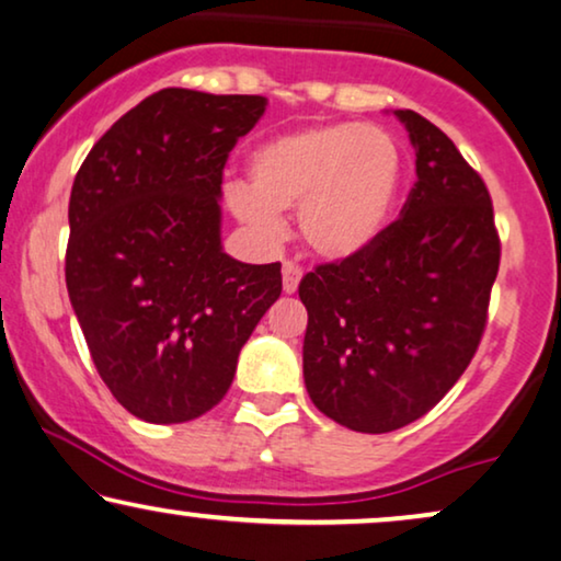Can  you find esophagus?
Instances as JSON below:
<instances>
[{
	"label": "esophagus",
	"mask_w": 561,
	"mask_h": 561,
	"mask_svg": "<svg viewBox=\"0 0 561 561\" xmlns=\"http://www.w3.org/2000/svg\"><path fill=\"white\" fill-rule=\"evenodd\" d=\"M301 278H304L301 267L296 263H283V294H296Z\"/></svg>",
	"instance_id": "34e87169"
}]
</instances>
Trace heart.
<instances>
[{
	"label": "heart",
	"instance_id": "1",
	"mask_svg": "<svg viewBox=\"0 0 561 561\" xmlns=\"http://www.w3.org/2000/svg\"><path fill=\"white\" fill-rule=\"evenodd\" d=\"M248 183H229V211L260 240L278 242V214L296 209L313 255L350 260L373 248L393 217L405 158L388 129L327 122L273 137L252 150Z\"/></svg>",
	"mask_w": 561,
	"mask_h": 561
}]
</instances>
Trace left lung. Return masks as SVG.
<instances>
[{
    "instance_id": "obj_1",
    "label": "left lung",
    "mask_w": 561,
    "mask_h": 561,
    "mask_svg": "<svg viewBox=\"0 0 561 561\" xmlns=\"http://www.w3.org/2000/svg\"><path fill=\"white\" fill-rule=\"evenodd\" d=\"M416 150L401 219L342 263L304 275V382L336 424L388 434L467 370L488 319L501 240L485 183L439 127L393 112Z\"/></svg>"
}]
</instances>
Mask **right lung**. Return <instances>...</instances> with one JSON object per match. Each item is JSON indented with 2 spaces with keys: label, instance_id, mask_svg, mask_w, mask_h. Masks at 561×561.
<instances>
[{
  "label": "right lung",
  "instance_id": "right-lung-1",
  "mask_svg": "<svg viewBox=\"0 0 561 561\" xmlns=\"http://www.w3.org/2000/svg\"><path fill=\"white\" fill-rule=\"evenodd\" d=\"M265 106L163 89L114 122L76 173L68 298L106 388L148 424L214 409L280 296V263L221 248V171Z\"/></svg>",
  "mask_w": 561,
  "mask_h": 561
}]
</instances>
